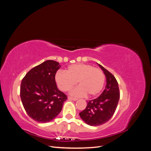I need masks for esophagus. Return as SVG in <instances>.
I'll list each match as a JSON object with an SVG mask.
<instances>
[{
	"mask_svg": "<svg viewBox=\"0 0 151 151\" xmlns=\"http://www.w3.org/2000/svg\"><path fill=\"white\" fill-rule=\"evenodd\" d=\"M68 99H71V100H73V101H77V98H73V97H70V96H68Z\"/></svg>",
	"mask_w": 151,
	"mask_h": 151,
	"instance_id": "34e87169",
	"label": "esophagus"
}]
</instances>
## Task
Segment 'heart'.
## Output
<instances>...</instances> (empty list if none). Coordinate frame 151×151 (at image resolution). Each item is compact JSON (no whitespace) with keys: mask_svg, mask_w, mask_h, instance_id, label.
Wrapping results in <instances>:
<instances>
[{"mask_svg":"<svg viewBox=\"0 0 151 151\" xmlns=\"http://www.w3.org/2000/svg\"><path fill=\"white\" fill-rule=\"evenodd\" d=\"M55 80L62 91H68L78 82L80 86L72 92L77 96L87 94L94 97L102 91L105 83V76L101 69L86 63H76L68 66L66 72L58 70Z\"/></svg>","mask_w":151,"mask_h":151,"instance_id":"obj_1","label":"heart"}]
</instances>
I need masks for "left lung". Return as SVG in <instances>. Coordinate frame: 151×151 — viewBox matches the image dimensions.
Here are the masks:
<instances>
[{"label": "left lung", "instance_id": "1", "mask_svg": "<svg viewBox=\"0 0 151 151\" xmlns=\"http://www.w3.org/2000/svg\"><path fill=\"white\" fill-rule=\"evenodd\" d=\"M106 77V85L97 98L87 101L86 108L79 113L83 121L91 126H98L106 123L115 113L120 99L118 84L111 73L98 64Z\"/></svg>", "mask_w": 151, "mask_h": 151}]
</instances>
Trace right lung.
<instances>
[{
    "instance_id": "obj_1",
    "label": "right lung",
    "mask_w": 151,
    "mask_h": 151,
    "mask_svg": "<svg viewBox=\"0 0 151 151\" xmlns=\"http://www.w3.org/2000/svg\"><path fill=\"white\" fill-rule=\"evenodd\" d=\"M61 66L48 60L31 69L22 79L21 101L27 114L40 123L51 122L61 111L67 96L57 88L55 76Z\"/></svg>"
}]
</instances>
